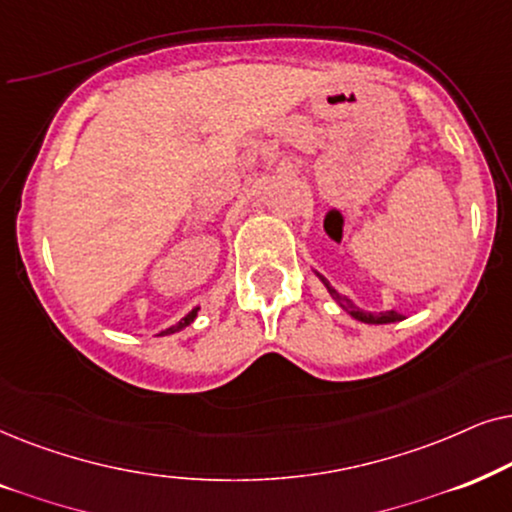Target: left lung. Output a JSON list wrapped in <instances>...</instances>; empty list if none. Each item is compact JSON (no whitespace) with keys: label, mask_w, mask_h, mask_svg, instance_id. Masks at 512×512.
Wrapping results in <instances>:
<instances>
[{"label":"left lung","mask_w":512,"mask_h":512,"mask_svg":"<svg viewBox=\"0 0 512 512\" xmlns=\"http://www.w3.org/2000/svg\"><path fill=\"white\" fill-rule=\"evenodd\" d=\"M320 281H323V285L327 288V292H330L332 295V299H335V302L342 306V309L349 313L351 318H356V320H360V323H370V325H384V323H395V320H403L405 316L403 313H398L395 309H391V311H365V309H360V306H356L351 302L349 297L346 295H342V292H337L335 288H332L330 283H327V278L325 276H320V274H316Z\"/></svg>","instance_id":"obj_1"}]
</instances>
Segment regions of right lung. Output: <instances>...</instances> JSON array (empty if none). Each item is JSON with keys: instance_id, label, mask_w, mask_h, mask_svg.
I'll return each mask as SVG.
<instances>
[{"instance_id": "add662e5", "label": "right lung", "mask_w": 512, "mask_h": 512, "mask_svg": "<svg viewBox=\"0 0 512 512\" xmlns=\"http://www.w3.org/2000/svg\"><path fill=\"white\" fill-rule=\"evenodd\" d=\"M196 313H199V306H196V309H192V311H189V313H187V316L180 320V323H175V325H170V327H166V330H161V332H159V337H161V335H173V332H180V330H185V327H187L189 323H194Z\"/></svg>"}]
</instances>
